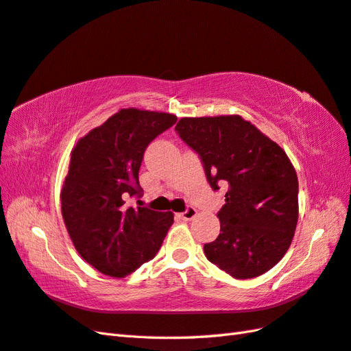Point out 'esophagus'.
Returning a JSON list of instances; mask_svg holds the SVG:
<instances>
[{"label": "esophagus", "instance_id": "1", "mask_svg": "<svg viewBox=\"0 0 351 351\" xmlns=\"http://www.w3.org/2000/svg\"><path fill=\"white\" fill-rule=\"evenodd\" d=\"M195 215H197V209H195L194 206H189L179 217L185 219V221H190V219H193Z\"/></svg>", "mask_w": 351, "mask_h": 351}]
</instances>
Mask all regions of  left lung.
<instances>
[{
  "mask_svg": "<svg viewBox=\"0 0 351 351\" xmlns=\"http://www.w3.org/2000/svg\"><path fill=\"white\" fill-rule=\"evenodd\" d=\"M175 130L200 157L210 189H227L219 234L205 256L236 280L267 272L298 224L299 184L286 152L238 115L182 118Z\"/></svg>",
  "mask_w": 351,
  "mask_h": 351,
  "instance_id": "left-lung-1",
  "label": "left lung"
}]
</instances>
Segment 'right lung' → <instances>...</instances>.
Segmentation results:
<instances>
[{
	"label": "right lung",
	"instance_id": "obj_1",
	"mask_svg": "<svg viewBox=\"0 0 351 351\" xmlns=\"http://www.w3.org/2000/svg\"><path fill=\"white\" fill-rule=\"evenodd\" d=\"M176 117L122 109L80 138L71 152L61 210L75 248L104 275L122 278L157 254L173 224L172 213L125 205L142 195L145 149Z\"/></svg>",
	"mask_w": 351,
	"mask_h": 351
}]
</instances>
